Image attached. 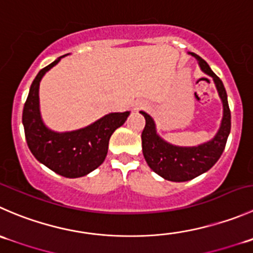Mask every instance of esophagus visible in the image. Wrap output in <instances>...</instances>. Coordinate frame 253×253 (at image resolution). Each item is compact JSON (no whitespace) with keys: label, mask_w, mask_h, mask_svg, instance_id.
Instances as JSON below:
<instances>
[{"label":"esophagus","mask_w":253,"mask_h":253,"mask_svg":"<svg viewBox=\"0 0 253 253\" xmlns=\"http://www.w3.org/2000/svg\"><path fill=\"white\" fill-rule=\"evenodd\" d=\"M137 109H139V107H137Z\"/></svg>","instance_id":"esophagus-1"}]
</instances>
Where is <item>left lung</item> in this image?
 I'll use <instances>...</instances> for the list:
<instances>
[{"mask_svg":"<svg viewBox=\"0 0 253 253\" xmlns=\"http://www.w3.org/2000/svg\"><path fill=\"white\" fill-rule=\"evenodd\" d=\"M189 54L197 58L200 69L214 80L224 106V115L219 131L211 141L195 147H179L161 138L157 134L153 119L144 111H141L146 119V126L142 132V151L144 159L154 173L170 181L190 180L209 170L221 157L231 129V112L224 84L210 69L204 59L194 53Z\"/></svg>","mask_w":253,"mask_h":253,"instance_id":"obj_1","label":"left lung"}]
</instances>
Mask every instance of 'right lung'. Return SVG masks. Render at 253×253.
<instances>
[{
  "label": "right lung",
  "mask_w": 253,
  "mask_h": 253,
  "mask_svg": "<svg viewBox=\"0 0 253 253\" xmlns=\"http://www.w3.org/2000/svg\"><path fill=\"white\" fill-rule=\"evenodd\" d=\"M63 56L43 68L33 80L23 107L22 122L28 148L37 161L59 175L79 178L101 166L106 158L110 137L125 124L129 111L112 112L77 131L59 133L49 129L39 111V83Z\"/></svg>",
  "instance_id": "1"
}]
</instances>
